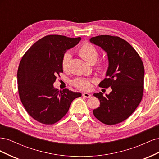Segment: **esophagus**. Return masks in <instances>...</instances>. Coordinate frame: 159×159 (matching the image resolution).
<instances>
[{
	"mask_svg": "<svg viewBox=\"0 0 159 159\" xmlns=\"http://www.w3.org/2000/svg\"><path fill=\"white\" fill-rule=\"evenodd\" d=\"M82 96L84 98H89L91 97V95L89 93H84L82 94Z\"/></svg>",
	"mask_w": 159,
	"mask_h": 159,
	"instance_id": "34e87169",
	"label": "esophagus"
}]
</instances>
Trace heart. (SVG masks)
<instances>
[{"label":"heart","mask_w":159,"mask_h":159,"mask_svg":"<svg viewBox=\"0 0 159 159\" xmlns=\"http://www.w3.org/2000/svg\"><path fill=\"white\" fill-rule=\"evenodd\" d=\"M78 52L79 55L82 58L89 64H94L97 60L98 56V51L96 48L89 44V43H85V44L80 46ZM71 58V54L69 52L64 53L61 59V68L64 71L68 70L70 61ZM108 66V61L105 60H100L97 65V70L100 73L104 74L106 71ZM93 82V80L84 78H78L75 79L72 83L75 88L80 90L88 91L91 88V83Z\"/></svg>","instance_id":"obj_1"}]
</instances>
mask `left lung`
<instances>
[{
    "instance_id": "1",
    "label": "left lung",
    "mask_w": 159,
    "mask_h": 159,
    "mask_svg": "<svg viewBox=\"0 0 159 159\" xmlns=\"http://www.w3.org/2000/svg\"><path fill=\"white\" fill-rule=\"evenodd\" d=\"M90 42L107 53L109 66L106 78L99 84L112 91L103 96L94 93L99 107L93 111L102 123L111 125L121 123L131 115L143 98L145 69L141 57L129 43L118 36L101 35L90 38Z\"/></svg>"
}]
</instances>
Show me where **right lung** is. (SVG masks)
<instances>
[{"label": "right lung", "mask_w": 159, "mask_h": 159, "mask_svg": "<svg viewBox=\"0 0 159 159\" xmlns=\"http://www.w3.org/2000/svg\"><path fill=\"white\" fill-rule=\"evenodd\" d=\"M81 38L48 35L27 50L18 66V89L28 113L37 121L54 124L68 113L71 102L81 93L54 88L56 77L63 72L64 53L77 45Z\"/></svg>", "instance_id": "obj_1"}]
</instances>
